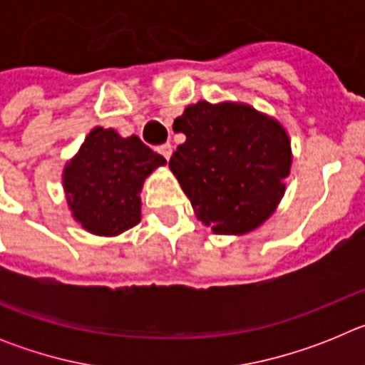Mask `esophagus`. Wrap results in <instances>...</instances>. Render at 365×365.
I'll return each instance as SVG.
<instances>
[{
	"instance_id": "34e87169",
	"label": "esophagus",
	"mask_w": 365,
	"mask_h": 365,
	"mask_svg": "<svg viewBox=\"0 0 365 365\" xmlns=\"http://www.w3.org/2000/svg\"><path fill=\"white\" fill-rule=\"evenodd\" d=\"M157 151H159V153L160 155H163V157H164V159H170V157H172V144H170V143H166V144H160V146L159 148H157Z\"/></svg>"
}]
</instances>
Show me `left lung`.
<instances>
[{"instance_id": "left-lung-1", "label": "left lung", "mask_w": 365, "mask_h": 365, "mask_svg": "<svg viewBox=\"0 0 365 365\" xmlns=\"http://www.w3.org/2000/svg\"><path fill=\"white\" fill-rule=\"evenodd\" d=\"M173 130L186 140L170 170L205 227L243 235L276 212L292 164L282 122L243 102L201 100L175 118Z\"/></svg>"}]
</instances>
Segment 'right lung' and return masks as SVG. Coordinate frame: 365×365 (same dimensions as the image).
Segmentation results:
<instances>
[{"label":"right lung","mask_w":365,"mask_h":365,"mask_svg":"<svg viewBox=\"0 0 365 365\" xmlns=\"http://www.w3.org/2000/svg\"><path fill=\"white\" fill-rule=\"evenodd\" d=\"M166 159L137 137L93 128L63 168L67 206L83 230L115 237L140 221V190Z\"/></svg>","instance_id":"right-lung-1"}]
</instances>
